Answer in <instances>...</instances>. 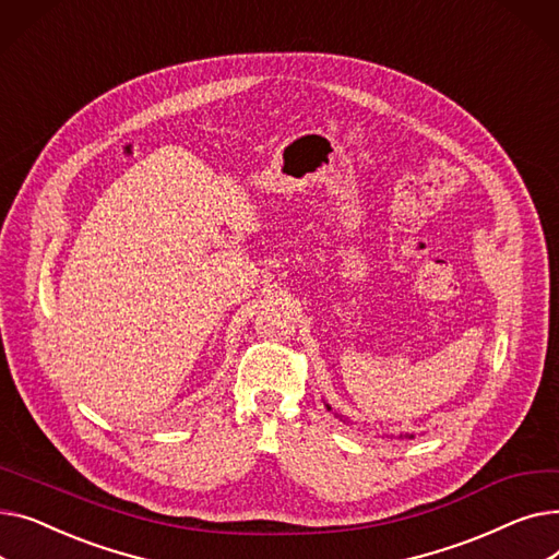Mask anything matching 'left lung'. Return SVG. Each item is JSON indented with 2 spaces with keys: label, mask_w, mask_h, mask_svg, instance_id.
Instances as JSON below:
<instances>
[{
  "label": "left lung",
  "mask_w": 559,
  "mask_h": 559,
  "mask_svg": "<svg viewBox=\"0 0 559 559\" xmlns=\"http://www.w3.org/2000/svg\"><path fill=\"white\" fill-rule=\"evenodd\" d=\"M329 409H331V407H329Z\"/></svg>",
  "instance_id": "left-lung-1"
}]
</instances>
